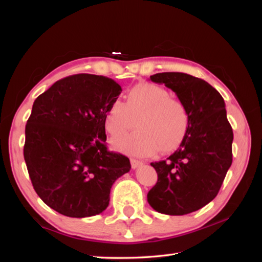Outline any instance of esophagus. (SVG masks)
<instances>
[{
  "mask_svg": "<svg viewBox=\"0 0 262 262\" xmlns=\"http://www.w3.org/2000/svg\"><path fill=\"white\" fill-rule=\"evenodd\" d=\"M130 164H132V167L133 168H137L143 165V162L139 161V159H135V158H132L130 159Z\"/></svg>",
  "mask_w": 262,
  "mask_h": 262,
  "instance_id": "obj_1",
  "label": "esophagus"
}]
</instances>
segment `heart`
Returning <instances> with one entry per match:
<instances>
[{
	"instance_id": "b5f03b06",
	"label": "heart",
	"mask_w": 262,
	"mask_h": 262,
	"mask_svg": "<svg viewBox=\"0 0 262 262\" xmlns=\"http://www.w3.org/2000/svg\"><path fill=\"white\" fill-rule=\"evenodd\" d=\"M137 117L139 129L113 141L119 151L139 157L154 156L159 150L167 154L187 134L189 114L185 104L156 84H136L127 92L125 103L113 101L105 113V128L110 135L119 136L134 127Z\"/></svg>"
}]
</instances>
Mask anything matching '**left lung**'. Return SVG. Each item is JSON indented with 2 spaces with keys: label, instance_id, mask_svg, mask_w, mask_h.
Wrapping results in <instances>:
<instances>
[{
  "label": "left lung",
  "instance_id": "obj_1",
  "mask_svg": "<svg viewBox=\"0 0 262 262\" xmlns=\"http://www.w3.org/2000/svg\"><path fill=\"white\" fill-rule=\"evenodd\" d=\"M176 92L189 114L187 134L166 161L151 163L158 180L148 202L161 214L196 211L219 193L232 163L233 132L223 97L209 83L184 73L150 76Z\"/></svg>",
  "mask_w": 262,
  "mask_h": 262
}]
</instances>
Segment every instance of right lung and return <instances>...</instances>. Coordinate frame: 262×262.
<instances>
[{
	"instance_id": "1",
	"label": "right lung",
	"mask_w": 262,
	"mask_h": 262,
	"mask_svg": "<svg viewBox=\"0 0 262 262\" xmlns=\"http://www.w3.org/2000/svg\"><path fill=\"white\" fill-rule=\"evenodd\" d=\"M121 91L112 78L77 74L34 100L24 159L39 198L62 215L103 212L114 181L130 170L129 158L105 144V113Z\"/></svg>"
}]
</instances>
